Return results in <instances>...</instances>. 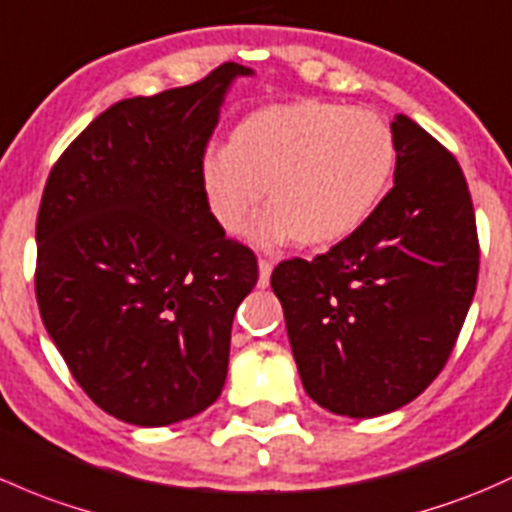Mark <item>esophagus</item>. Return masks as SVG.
Segmentation results:
<instances>
[{
  "label": "esophagus",
  "instance_id": "1",
  "mask_svg": "<svg viewBox=\"0 0 512 512\" xmlns=\"http://www.w3.org/2000/svg\"><path fill=\"white\" fill-rule=\"evenodd\" d=\"M274 267V257H262L260 260V279H257V287L265 289L270 284V274Z\"/></svg>",
  "mask_w": 512,
  "mask_h": 512
}]
</instances>
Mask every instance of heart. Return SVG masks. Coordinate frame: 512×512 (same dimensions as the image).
Instances as JSON below:
<instances>
[{
  "label": "heart",
  "instance_id": "1",
  "mask_svg": "<svg viewBox=\"0 0 512 512\" xmlns=\"http://www.w3.org/2000/svg\"><path fill=\"white\" fill-rule=\"evenodd\" d=\"M395 164V134L383 117L299 100L242 117L230 144L203 154L198 179L220 228L238 230L267 184L272 203L247 225V240L314 247L346 238L375 211Z\"/></svg>",
  "mask_w": 512,
  "mask_h": 512
}]
</instances>
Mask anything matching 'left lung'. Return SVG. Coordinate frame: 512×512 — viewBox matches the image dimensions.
<instances>
[{"mask_svg":"<svg viewBox=\"0 0 512 512\" xmlns=\"http://www.w3.org/2000/svg\"><path fill=\"white\" fill-rule=\"evenodd\" d=\"M395 186L348 238L272 272L306 395L380 417L422 395L449 360L478 279V235L459 161L407 115L390 125Z\"/></svg>","mask_w":512,"mask_h":512,"instance_id":"left-lung-1","label":"left lung"}]
</instances>
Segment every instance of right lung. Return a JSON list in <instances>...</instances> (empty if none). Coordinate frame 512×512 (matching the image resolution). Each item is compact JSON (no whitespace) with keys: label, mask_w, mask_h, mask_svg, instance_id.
<instances>
[{"label":"right lung","mask_w":512,"mask_h":512,"mask_svg":"<svg viewBox=\"0 0 512 512\" xmlns=\"http://www.w3.org/2000/svg\"><path fill=\"white\" fill-rule=\"evenodd\" d=\"M129 98L61 154L36 220L43 326L85 395L137 427H166L218 400L230 331L257 260L225 238L203 198V152L235 78Z\"/></svg>","instance_id":"add662e5"}]
</instances>
